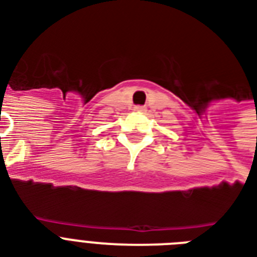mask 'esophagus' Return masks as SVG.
Wrapping results in <instances>:
<instances>
[{
	"label": "esophagus",
	"instance_id": "1",
	"mask_svg": "<svg viewBox=\"0 0 257 257\" xmlns=\"http://www.w3.org/2000/svg\"><path fill=\"white\" fill-rule=\"evenodd\" d=\"M143 106H135V110H137V112H141V110H143Z\"/></svg>",
	"mask_w": 257,
	"mask_h": 257
}]
</instances>
